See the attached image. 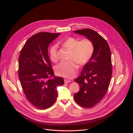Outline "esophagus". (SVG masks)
<instances>
[{
  "mask_svg": "<svg viewBox=\"0 0 133 133\" xmlns=\"http://www.w3.org/2000/svg\"><path fill=\"white\" fill-rule=\"evenodd\" d=\"M64 81H65V83H69V82H71V80L65 79L64 80Z\"/></svg>",
  "mask_w": 133,
  "mask_h": 133,
  "instance_id": "obj_1",
  "label": "esophagus"
}]
</instances>
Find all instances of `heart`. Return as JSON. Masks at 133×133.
Returning a JSON list of instances; mask_svg holds the SVG:
<instances>
[{
  "mask_svg": "<svg viewBox=\"0 0 133 133\" xmlns=\"http://www.w3.org/2000/svg\"><path fill=\"white\" fill-rule=\"evenodd\" d=\"M62 46L70 51L68 61H62L56 66L55 70L57 75L67 78H72L75 76L79 68L78 63L83 66L90 60L94 52L93 42L89 39L81 40L74 37L66 39L62 43ZM51 60L53 62L58 60V46L52 45L49 50Z\"/></svg>",
  "mask_w": 133,
  "mask_h": 133,
  "instance_id": "heart-1",
  "label": "heart"
}]
</instances>
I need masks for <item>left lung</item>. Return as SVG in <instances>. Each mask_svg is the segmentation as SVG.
I'll return each instance as SVG.
<instances>
[{
    "label": "left lung",
    "instance_id": "1",
    "mask_svg": "<svg viewBox=\"0 0 133 133\" xmlns=\"http://www.w3.org/2000/svg\"><path fill=\"white\" fill-rule=\"evenodd\" d=\"M74 32L86 37L94 46L92 58L75 80L80 90L74 95L80 106L92 108L102 100L108 89L112 75L111 52L106 40L96 31L84 29Z\"/></svg>",
    "mask_w": 133,
    "mask_h": 133
}]
</instances>
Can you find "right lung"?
<instances>
[{
  "instance_id": "obj_1",
  "label": "right lung",
  "mask_w": 133,
  "mask_h": 133,
  "mask_svg": "<svg viewBox=\"0 0 133 133\" xmlns=\"http://www.w3.org/2000/svg\"><path fill=\"white\" fill-rule=\"evenodd\" d=\"M60 33L39 32L30 37L20 51L18 75L27 100L40 109L52 106L57 99V87L63 85L64 79L54 75L48 55L49 45Z\"/></svg>"
}]
</instances>
